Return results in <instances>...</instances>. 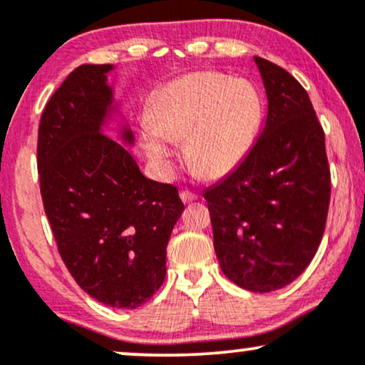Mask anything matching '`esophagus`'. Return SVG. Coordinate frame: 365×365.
Instances as JSON below:
<instances>
[{"label":"esophagus","instance_id":"obj_1","mask_svg":"<svg viewBox=\"0 0 365 365\" xmlns=\"http://www.w3.org/2000/svg\"><path fill=\"white\" fill-rule=\"evenodd\" d=\"M180 199H182L185 204H188V202H194V200L197 199V195L192 190H182L180 192Z\"/></svg>","mask_w":365,"mask_h":365}]
</instances>
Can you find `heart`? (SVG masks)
Wrapping results in <instances>:
<instances>
[{"label": "heart", "instance_id": "heart-1", "mask_svg": "<svg viewBox=\"0 0 365 365\" xmlns=\"http://www.w3.org/2000/svg\"><path fill=\"white\" fill-rule=\"evenodd\" d=\"M145 116L149 125L140 130V148L159 171L171 168V142L185 140L192 168L220 177L249 153L261 125L262 101L247 78L197 72L159 87Z\"/></svg>", "mask_w": 365, "mask_h": 365}]
</instances>
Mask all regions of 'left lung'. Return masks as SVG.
<instances>
[{
	"instance_id": "1",
	"label": "left lung",
	"mask_w": 365,
	"mask_h": 365,
	"mask_svg": "<svg viewBox=\"0 0 365 365\" xmlns=\"http://www.w3.org/2000/svg\"><path fill=\"white\" fill-rule=\"evenodd\" d=\"M267 118L244 161L204 192L225 276L249 292L279 290L304 273L328 217L331 175L324 132L307 91L254 56Z\"/></svg>"
}]
</instances>
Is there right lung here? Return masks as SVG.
<instances>
[{"mask_svg":"<svg viewBox=\"0 0 365 365\" xmlns=\"http://www.w3.org/2000/svg\"><path fill=\"white\" fill-rule=\"evenodd\" d=\"M113 65H81L46 104L37 137L41 197L58 252L92 299L135 309L166 276V245L183 211L178 188L140 173L101 133ZM121 139L132 144L128 128Z\"/></svg>","mask_w":365,"mask_h":365,"instance_id":"right-lung-1","label":"right lung"}]
</instances>
